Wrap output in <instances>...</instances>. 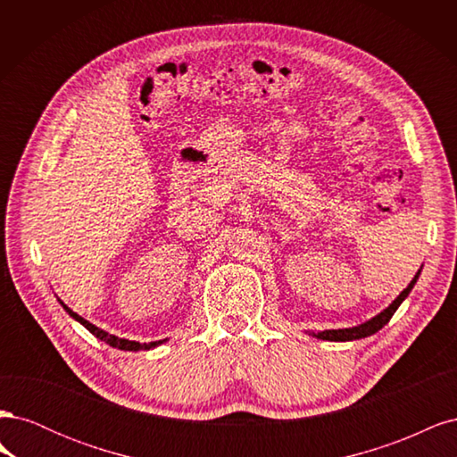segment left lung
<instances>
[{"mask_svg": "<svg viewBox=\"0 0 457 457\" xmlns=\"http://www.w3.org/2000/svg\"><path fill=\"white\" fill-rule=\"evenodd\" d=\"M421 274V269L416 272V276H413L411 282L408 284V287L404 289L403 294H400L389 307H386L385 311H381L379 314H376L373 318H370L368 322L364 324H358L354 328H343V329H324V331H318V334H314L312 331V337L316 339H324V341H354V339H362V337H368V336H373L376 331H379L386 322L391 320L393 314L396 312V309L403 305V301L410 295V292L413 289V286H416L418 278Z\"/></svg>", "mask_w": 457, "mask_h": 457, "instance_id": "obj_1", "label": "left lung"}]
</instances>
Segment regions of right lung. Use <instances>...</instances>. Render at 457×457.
<instances>
[{"label": "right lung", "instance_id": "right-lung-1", "mask_svg": "<svg viewBox=\"0 0 457 457\" xmlns=\"http://www.w3.org/2000/svg\"><path fill=\"white\" fill-rule=\"evenodd\" d=\"M59 303L62 305V309L74 318L76 322H79L81 326L87 328L96 339H101V341H104L106 345H110V347H116V349H120V351H150V349L158 347V345L168 341V339H162V341H152V343H139V341H129V339H123V337L112 336V334H108V331H104V329H101V328H96V326L91 324L89 320H86L84 316H79V314L74 312L71 307H66L61 299H59Z\"/></svg>", "mask_w": 457, "mask_h": 457}]
</instances>
